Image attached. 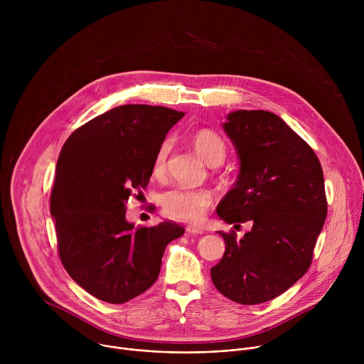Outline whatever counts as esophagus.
<instances>
[{"label":"esophagus","instance_id":"34e87169","mask_svg":"<svg viewBox=\"0 0 364 364\" xmlns=\"http://www.w3.org/2000/svg\"><path fill=\"white\" fill-rule=\"evenodd\" d=\"M186 230L190 235H201V233H204V229L200 228V226H187Z\"/></svg>","mask_w":364,"mask_h":364}]
</instances>
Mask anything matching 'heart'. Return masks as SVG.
<instances>
[{
    "label": "heart",
    "instance_id": "obj_1",
    "mask_svg": "<svg viewBox=\"0 0 364 364\" xmlns=\"http://www.w3.org/2000/svg\"><path fill=\"white\" fill-rule=\"evenodd\" d=\"M193 146L200 157L212 167L220 166L226 159L225 141L210 129H200L191 138ZM170 149V139H166L154 160V171L160 173L164 167ZM164 215L183 222H197L203 218L205 210L212 204V196L205 190H191L183 187H173L164 191L160 197Z\"/></svg>",
    "mask_w": 364,
    "mask_h": 364
}]
</instances>
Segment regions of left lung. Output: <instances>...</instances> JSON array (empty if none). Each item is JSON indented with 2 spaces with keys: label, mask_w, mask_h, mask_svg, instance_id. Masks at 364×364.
Wrapping results in <instances>:
<instances>
[{
  "label": "left lung",
  "mask_w": 364,
  "mask_h": 364,
  "mask_svg": "<svg viewBox=\"0 0 364 364\" xmlns=\"http://www.w3.org/2000/svg\"><path fill=\"white\" fill-rule=\"evenodd\" d=\"M239 159V176L218 205L229 225L250 222L210 269L216 289L253 305L271 301L308 271L327 218L324 176L316 152L268 111H235L222 125Z\"/></svg>",
  "instance_id": "8db88e82"
}]
</instances>
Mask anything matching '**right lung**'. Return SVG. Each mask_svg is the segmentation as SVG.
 Returning a JSON list of instances; mask_svg holds the SVG:
<instances>
[{"mask_svg":"<svg viewBox=\"0 0 364 364\" xmlns=\"http://www.w3.org/2000/svg\"><path fill=\"white\" fill-rule=\"evenodd\" d=\"M184 112L122 105L77 128L65 142L50 196L60 261L95 298L124 304L157 281L167 245L184 228L166 220L134 228L125 213L144 188L168 131Z\"/></svg>","mask_w":364,"mask_h":364,"instance_id":"right-lung-1","label":"right lung"}]
</instances>
